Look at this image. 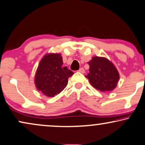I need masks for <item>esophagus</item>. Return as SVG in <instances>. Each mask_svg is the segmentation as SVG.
Wrapping results in <instances>:
<instances>
[{"mask_svg":"<svg viewBox=\"0 0 145 145\" xmlns=\"http://www.w3.org/2000/svg\"><path fill=\"white\" fill-rule=\"evenodd\" d=\"M78 71H79V72L82 73V74H84V73L85 72V70H84V68H82H82H80V69H79Z\"/></svg>","mask_w":145,"mask_h":145,"instance_id":"obj_1","label":"esophagus"}]
</instances>
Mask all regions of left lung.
<instances>
[{
    "instance_id": "left-lung-1",
    "label": "left lung",
    "mask_w": 145,
    "mask_h": 145,
    "mask_svg": "<svg viewBox=\"0 0 145 145\" xmlns=\"http://www.w3.org/2000/svg\"><path fill=\"white\" fill-rule=\"evenodd\" d=\"M89 73L86 78L95 88L103 91H110L116 88L120 76L114 65L102 57H93L88 62Z\"/></svg>"
}]
</instances>
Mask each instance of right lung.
Instances as JSON below:
<instances>
[{
  "instance_id": "obj_1",
  "label": "right lung",
  "mask_w": 145,
  "mask_h": 145,
  "mask_svg": "<svg viewBox=\"0 0 145 145\" xmlns=\"http://www.w3.org/2000/svg\"><path fill=\"white\" fill-rule=\"evenodd\" d=\"M60 54H46L42 58L37 69L35 84L38 90L48 97H54L66 87L72 71L63 67Z\"/></svg>"
}]
</instances>
